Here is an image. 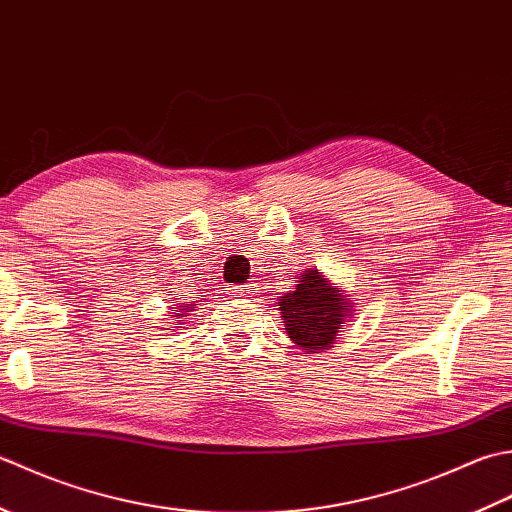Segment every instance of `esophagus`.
Masks as SVG:
<instances>
[{
    "mask_svg": "<svg viewBox=\"0 0 512 512\" xmlns=\"http://www.w3.org/2000/svg\"><path fill=\"white\" fill-rule=\"evenodd\" d=\"M254 294V287L252 285H236L232 287V296L236 298H252Z\"/></svg>",
    "mask_w": 512,
    "mask_h": 512,
    "instance_id": "obj_1",
    "label": "esophagus"
}]
</instances>
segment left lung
Segmentation results:
<instances>
[{
    "instance_id": "1",
    "label": "left lung",
    "mask_w": 512,
    "mask_h": 512,
    "mask_svg": "<svg viewBox=\"0 0 512 512\" xmlns=\"http://www.w3.org/2000/svg\"><path fill=\"white\" fill-rule=\"evenodd\" d=\"M278 311L294 344L307 353H320L336 342L338 331L353 316V302L320 269L311 267L300 274L291 294L280 296Z\"/></svg>"
}]
</instances>
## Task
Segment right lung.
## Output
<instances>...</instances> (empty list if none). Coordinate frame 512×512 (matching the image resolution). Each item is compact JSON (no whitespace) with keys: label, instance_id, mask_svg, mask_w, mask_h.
<instances>
[{"label":"right lung","instance_id":"add662e5","mask_svg":"<svg viewBox=\"0 0 512 512\" xmlns=\"http://www.w3.org/2000/svg\"><path fill=\"white\" fill-rule=\"evenodd\" d=\"M187 309H190V307H187ZM176 311V309H174ZM176 316H185V309H181V314H176Z\"/></svg>","mask_w":512,"mask_h":512}]
</instances>
